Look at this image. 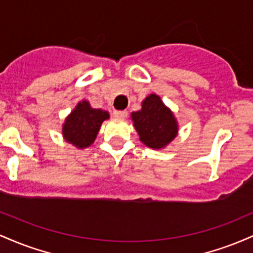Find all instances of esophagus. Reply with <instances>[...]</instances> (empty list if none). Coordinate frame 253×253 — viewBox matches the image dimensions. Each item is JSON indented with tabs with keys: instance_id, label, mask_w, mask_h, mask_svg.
Listing matches in <instances>:
<instances>
[{
	"instance_id": "1",
	"label": "esophagus",
	"mask_w": 253,
	"mask_h": 253,
	"mask_svg": "<svg viewBox=\"0 0 253 253\" xmlns=\"http://www.w3.org/2000/svg\"><path fill=\"white\" fill-rule=\"evenodd\" d=\"M127 114H128V113H127L126 110H114V112H113V117L117 119H125L127 117Z\"/></svg>"
}]
</instances>
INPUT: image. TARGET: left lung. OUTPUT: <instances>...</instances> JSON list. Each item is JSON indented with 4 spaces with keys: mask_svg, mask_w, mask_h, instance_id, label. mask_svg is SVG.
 Returning a JSON list of instances; mask_svg holds the SVG:
<instances>
[{
    "mask_svg": "<svg viewBox=\"0 0 253 253\" xmlns=\"http://www.w3.org/2000/svg\"><path fill=\"white\" fill-rule=\"evenodd\" d=\"M130 118L141 143L151 149H163L178 133V124L172 112L156 94L145 98L141 109L133 112Z\"/></svg>",
    "mask_w": 253,
    "mask_h": 253,
    "instance_id": "obj_1",
    "label": "left lung"
}]
</instances>
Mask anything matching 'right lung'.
<instances>
[{
	"label": "right lung",
	"mask_w": 253,
	"mask_h": 253,
	"mask_svg": "<svg viewBox=\"0 0 253 253\" xmlns=\"http://www.w3.org/2000/svg\"><path fill=\"white\" fill-rule=\"evenodd\" d=\"M107 119H109V113L106 110L91 108L88 101L78 102L63 125L64 139L78 149L89 147Z\"/></svg>",
	"instance_id": "obj_1"
}]
</instances>
